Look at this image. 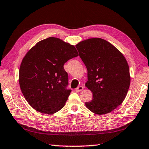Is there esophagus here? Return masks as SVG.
Returning a JSON list of instances; mask_svg holds the SVG:
<instances>
[{"mask_svg":"<svg viewBox=\"0 0 149 149\" xmlns=\"http://www.w3.org/2000/svg\"><path fill=\"white\" fill-rule=\"evenodd\" d=\"M83 90V86H78L77 88H75V91H76V92H79L82 91Z\"/></svg>","mask_w":149,"mask_h":149,"instance_id":"1","label":"esophagus"}]
</instances>
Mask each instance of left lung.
<instances>
[{
  "instance_id": "8db88e82",
  "label": "left lung",
  "mask_w": 149,
  "mask_h": 149,
  "mask_svg": "<svg viewBox=\"0 0 149 149\" xmlns=\"http://www.w3.org/2000/svg\"><path fill=\"white\" fill-rule=\"evenodd\" d=\"M75 47L88 71L85 85L93 94L86 107L99 115L112 112L123 103L129 88V67L125 57L100 38L83 40Z\"/></svg>"
}]
</instances>
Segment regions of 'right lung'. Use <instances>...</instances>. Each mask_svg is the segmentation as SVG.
Wrapping results in <instances>:
<instances>
[{"instance_id":"obj_1","label":"right lung","mask_w":149,"mask_h":149,"mask_svg":"<svg viewBox=\"0 0 149 149\" xmlns=\"http://www.w3.org/2000/svg\"><path fill=\"white\" fill-rule=\"evenodd\" d=\"M77 56L74 46L55 37L40 40L28 51L20 66L19 84L33 109L52 114L65 106L72 90L63 66Z\"/></svg>"}]
</instances>
